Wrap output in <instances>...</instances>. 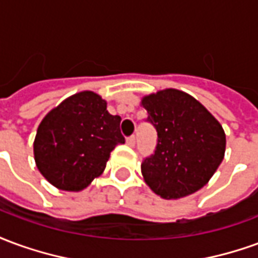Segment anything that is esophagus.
Masks as SVG:
<instances>
[{
    "label": "esophagus",
    "instance_id": "obj_1",
    "mask_svg": "<svg viewBox=\"0 0 258 258\" xmlns=\"http://www.w3.org/2000/svg\"><path fill=\"white\" fill-rule=\"evenodd\" d=\"M127 144H128L130 146H135V135H131V137L127 138Z\"/></svg>",
    "mask_w": 258,
    "mask_h": 258
}]
</instances>
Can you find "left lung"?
Wrapping results in <instances>:
<instances>
[{
  "label": "left lung",
  "mask_w": 258,
  "mask_h": 258,
  "mask_svg": "<svg viewBox=\"0 0 258 258\" xmlns=\"http://www.w3.org/2000/svg\"><path fill=\"white\" fill-rule=\"evenodd\" d=\"M145 121L157 131V144L141 164L146 184L164 199H178L203 188L221 164L225 134L200 102L182 91L145 96Z\"/></svg>",
  "instance_id": "8db88e82"
}]
</instances>
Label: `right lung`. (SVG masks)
Here are the masks:
<instances>
[{
	"label": "right lung",
	"mask_w": 258,
	"mask_h": 258,
	"mask_svg": "<svg viewBox=\"0 0 258 258\" xmlns=\"http://www.w3.org/2000/svg\"><path fill=\"white\" fill-rule=\"evenodd\" d=\"M120 121L121 117L107 112L106 102L95 92L70 96L38 125L37 168L59 189H84L103 173L116 145L125 142Z\"/></svg>",
	"instance_id": "right-lung-1"
}]
</instances>
